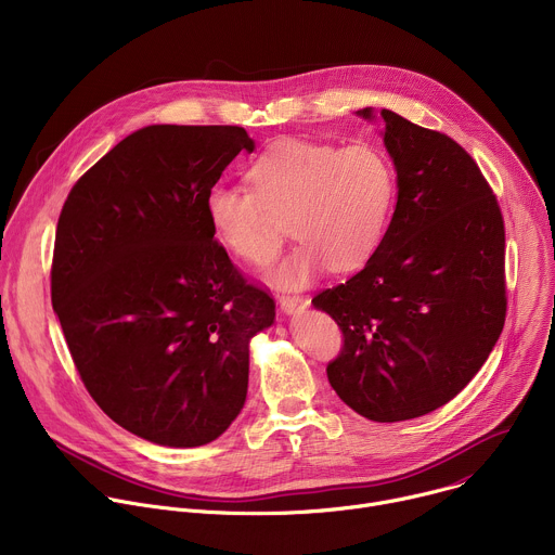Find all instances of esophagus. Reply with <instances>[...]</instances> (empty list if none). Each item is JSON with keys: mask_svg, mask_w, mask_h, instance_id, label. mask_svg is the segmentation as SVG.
Instances as JSON below:
<instances>
[{"mask_svg": "<svg viewBox=\"0 0 555 555\" xmlns=\"http://www.w3.org/2000/svg\"><path fill=\"white\" fill-rule=\"evenodd\" d=\"M279 302H281V309L287 311V313H298L302 311L307 305H309V298L307 296H300V294H281L279 296Z\"/></svg>", "mask_w": 555, "mask_h": 555, "instance_id": "1", "label": "esophagus"}]
</instances>
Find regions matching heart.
Wrapping results in <instances>:
<instances>
[{
	"label": "heart",
	"instance_id": "1",
	"mask_svg": "<svg viewBox=\"0 0 555 555\" xmlns=\"http://www.w3.org/2000/svg\"><path fill=\"white\" fill-rule=\"evenodd\" d=\"M250 189L212 186L204 210L215 242L248 266L276 259L289 232L298 248L270 274L298 287L327 266L351 272L379 248L388 228L395 176L373 144L283 140L248 169Z\"/></svg>",
	"mask_w": 555,
	"mask_h": 555
}]
</instances>
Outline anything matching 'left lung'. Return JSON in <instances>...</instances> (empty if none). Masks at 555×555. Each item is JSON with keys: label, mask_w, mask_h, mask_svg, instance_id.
<instances>
[{"label": "left lung", "mask_w": 555, "mask_h": 555, "mask_svg": "<svg viewBox=\"0 0 555 555\" xmlns=\"http://www.w3.org/2000/svg\"><path fill=\"white\" fill-rule=\"evenodd\" d=\"M379 116L398 206L366 266L311 302L343 332L327 364L338 398L366 420L404 422L450 402L494 349L507 313L505 223L459 142Z\"/></svg>", "instance_id": "obj_1"}]
</instances>
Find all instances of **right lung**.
Here are the masks:
<instances>
[{
    "label": "right lung",
    "instance_id": "add662e5",
    "mask_svg": "<svg viewBox=\"0 0 555 555\" xmlns=\"http://www.w3.org/2000/svg\"><path fill=\"white\" fill-rule=\"evenodd\" d=\"M255 142L236 125H151L76 180L56 223L52 307L92 400L160 446L217 439L248 392L276 302L215 242L204 199Z\"/></svg>",
    "mask_w": 555,
    "mask_h": 555
}]
</instances>
